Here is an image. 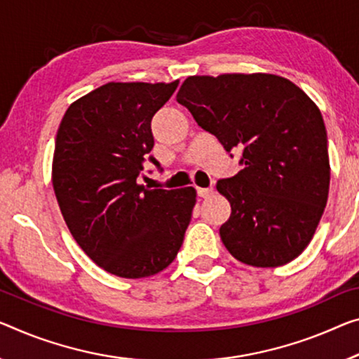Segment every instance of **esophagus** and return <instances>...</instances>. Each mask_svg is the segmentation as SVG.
<instances>
[{
  "label": "esophagus",
  "instance_id": "esophagus-1",
  "mask_svg": "<svg viewBox=\"0 0 359 359\" xmlns=\"http://www.w3.org/2000/svg\"><path fill=\"white\" fill-rule=\"evenodd\" d=\"M197 194L198 197H203V198L210 197L213 194V187H197Z\"/></svg>",
  "mask_w": 359,
  "mask_h": 359
}]
</instances>
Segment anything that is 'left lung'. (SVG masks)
<instances>
[{
    "label": "left lung",
    "mask_w": 359,
    "mask_h": 359,
    "mask_svg": "<svg viewBox=\"0 0 359 359\" xmlns=\"http://www.w3.org/2000/svg\"><path fill=\"white\" fill-rule=\"evenodd\" d=\"M176 101L244 168L219 180L231 203L219 236L236 260L283 266L313 239L327 203L330 165L323 115L299 86L271 74L187 76Z\"/></svg>",
    "instance_id": "obj_1"
}]
</instances>
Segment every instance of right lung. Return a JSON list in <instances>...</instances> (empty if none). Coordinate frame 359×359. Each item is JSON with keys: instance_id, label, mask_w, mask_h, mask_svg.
<instances>
[{"instance_id": "add662e5", "label": "right lung", "mask_w": 359, "mask_h": 359, "mask_svg": "<svg viewBox=\"0 0 359 359\" xmlns=\"http://www.w3.org/2000/svg\"><path fill=\"white\" fill-rule=\"evenodd\" d=\"M180 81H110L72 102L56 136L53 187L76 244L104 271L126 279L163 271L178 255L194 187L147 189L152 117Z\"/></svg>"}]
</instances>
